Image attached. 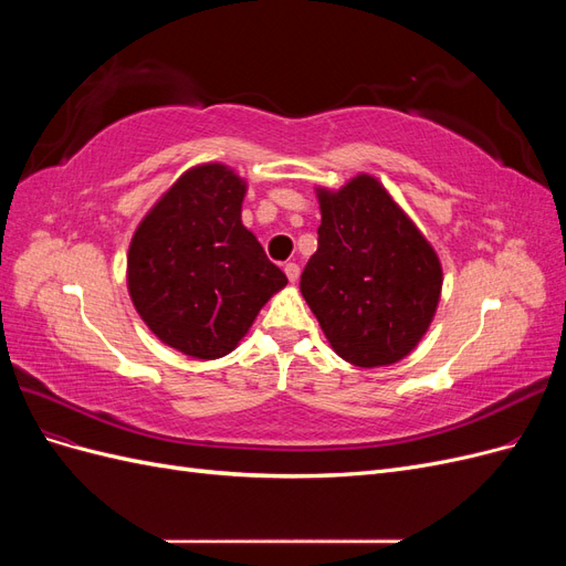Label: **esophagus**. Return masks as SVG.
I'll return each mask as SVG.
<instances>
[{
  "instance_id": "34e87169",
  "label": "esophagus",
  "mask_w": 566,
  "mask_h": 566,
  "mask_svg": "<svg viewBox=\"0 0 566 566\" xmlns=\"http://www.w3.org/2000/svg\"><path fill=\"white\" fill-rule=\"evenodd\" d=\"M285 276H287V281L290 283H295L297 279H300V266L297 264H293V262H290V264H285Z\"/></svg>"
}]
</instances>
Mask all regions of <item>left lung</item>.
I'll use <instances>...</instances> for the list:
<instances>
[{"mask_svg":"<svg viewBox=\"0 0 566 566\" xmlns=\"http://www.w3.org/2000/svg\"><path fill=\"white\" fill-rule=\"evenodd\" d=\"M316 198L318 250L302 271V297L347 364L401 361L437 314V250L378 177L361 172L337 191L316 186Z\"/></svg>","mask_w":566,"mask_h":566,"instance_id":"obj_1","label":"left lung"}]
</instances>
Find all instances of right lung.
Instances as JSON below:
<instances>
[{
    "instance_id": "add662e5",
    "label": "right lung",
    "mask_w": 566,
    "mask_h": 566,
    "mask_svg": "<svg viewBox=\"0 0 566 566\" xmlns=\"http://www.w3.org/2000/svg\"><path fill=\"white\" fill-rule=\"evenodd\" d=\"M248 181L224 163L196 165L136 227L127 290L163 345L198 361L231 354L287 285L241 212Z\"/></svg>"
}]
</instances>
